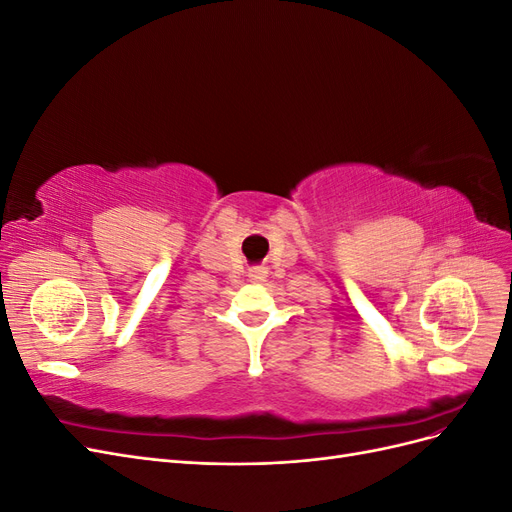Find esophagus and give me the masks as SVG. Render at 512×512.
I'll return each instance as SVG.
<instances>
[{"instance_id": "1", "label": "esophagus", "mask_w": 512, "mask_h": 512, "mask_svg": "<svg viewBox=\"0 0 512 512\" xmlns=\"http://www.w3.org/2000/svg\"><path fill=\"white\" fill-rule=\"evenodd\" d=\"M247 277H250V282H254V284H262L267 280V271L262 267H254V269H250V273H247Z\"/></svg>"}]
</instances>
